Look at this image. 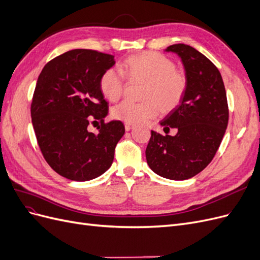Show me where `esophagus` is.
Listing matches in <instances>:
<instances>
[{"instance_id": "34e87169", "label": "esophagus", "mask_w": 260, "mask_h": 260, "mask_svg": "<svg viewBox=\"0 0 260 260\" xmlns=\"http://www.w3.org/2000/svg\"><path fill=\"white\" fill-rule=\"evenodd\" d=\"M132 128H133V124L132 123H124L125 131H130Z\"/></svg>"}]
</instances>
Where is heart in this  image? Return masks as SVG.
<instances>
[{"mask_svg": "<svg viewBox=\"0 0 260 260\" xmlns=\"http://www.w3.org/2000/svg\"><path fill=\"white\" fill-rule=\"evenodd\" d=\"M121 72L131 80H143L141 103L123 101L112 108V116L125 123H140L153 119L159 111L168 113L182 102L187 88V78L169 57L156 52H144L125 58ZM120 70L109 68L100 79V90L112 102L120 99L124 91V78Z\"/></svg>", "mask_w": 260, "mask_h": 260, "instance_id": "b5f03b06", "label": "heart"}]
</instances>
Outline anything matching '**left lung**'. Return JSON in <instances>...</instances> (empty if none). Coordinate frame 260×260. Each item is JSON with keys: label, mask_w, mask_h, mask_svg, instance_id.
<instances>
[{"label": "left lung", "mask_w": 260, "mask_h": 260, "mask_svg": "<svg viewBox=\"0 0 260 260\" xmlns=\"http://www.w3.org/2000/svg\"><path fill=\"white\" fill-rule=\"evenodd\" d=\"M165 51L181 58L187 88L180 105L159 122L164 131L176 128L177 135L152 131L146 161L162 178L186 180L205 169L218 151L229 120L226 94L218 68L205 55L182 43Z\"/></svg>", "instance_id": "obj_1"}]
</instances>
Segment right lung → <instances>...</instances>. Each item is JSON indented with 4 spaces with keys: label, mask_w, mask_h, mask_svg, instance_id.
Wrapping results in <instances>:
<instances>
[{
    "label": "right lung",
    "mask_w": 260,
    "mask_h": 260,
    "mask_svg": "<svg viewBox=\"0 0 260 260\" xmlns=\"http://www.w3.org/2000/svg\"><path fill=\"white\" fill-rule=\"evenodd\" d=\"M115 62L113 55L76 49L49 61L38 78L31 103L37 141L46 162L66 179L89 181L112 166L124 125L104 122L108 103L100 79ZM92 119L101 121L98 134L87 130Z\"/></svg>",
    "instance_id": "1"
}]
</instances>
